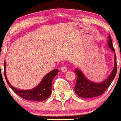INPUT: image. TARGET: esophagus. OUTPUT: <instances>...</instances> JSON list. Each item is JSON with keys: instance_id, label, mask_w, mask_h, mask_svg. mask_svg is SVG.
Wrapping results in <instances>:
<instances>
[{"instance_id": "34e87169", "label": "esophagus", "mask_w": 121, "mask_h": 121, "mask_svg": "<svg viewBox=\"0 0 121 121\" xmlns=\"http://www.w3.org/2000/svg\"><path fill=\"white\" fill-rule=\"evenodd\" d=\"M61 71H62L63 72H66V71H67L66 68L65 67V66H62V67L61 68Z\"/></svg>"}]
</instances>
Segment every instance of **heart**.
<instances>
[{
	"label": "heart",
	"instance_id": "b5f03b06",
	"mask_svg": "<svg viewBox=\"0 0 121 121\" xmlns=\"http://www.w3.org/2000/svg\"><path fill=\"white\" fill-rule=\"evenodd\" d=\"M48 62H50V60H48Z\"/></svg>",
	"mask_w": 121,
	"mask_h": 121
}]
</instances>
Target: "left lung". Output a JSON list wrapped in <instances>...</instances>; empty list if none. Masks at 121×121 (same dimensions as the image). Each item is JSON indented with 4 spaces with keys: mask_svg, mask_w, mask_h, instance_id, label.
Masks as SVG:
<instances>
[{
    "mask_svg": "<svg viewBox=\"0 0 121 121\" xmlns=\"http://www.w3.org/2000/svg\"><path fill=\"white\" fill-rule=\"evenodd\" d=\"M108 46L115 53L114 68L108 78L102 82H94L90 81L84 76L81 70L76 68L75 72L77 75V82L74 87L75 92L80 97L82 98H91L99 96L104 93L106 90L108 88L112 81L114 80L117 72V56L113 48L110 35L108 37Z\"/></svg>",
    "mask_w": 121,
    "mask_h": 121,
    "instance_id": "1",
    "label": "left lung"
}]
</instances>
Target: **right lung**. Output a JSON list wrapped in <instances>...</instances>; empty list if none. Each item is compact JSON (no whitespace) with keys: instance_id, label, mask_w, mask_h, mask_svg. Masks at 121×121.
<instances>
[{"instance_id":"right-lung-1","label":"right lung","mask_w":121,"mask_h":121,"mask_svg":"<svg viewBox=\"0 0 121 121\" xmlns=\"http://www.w3.org/2000/svg\"><path fill=\"white\" fill-rule=\"evenodd\" d=\"M6 62H4V74L6 81L8 86L11 87V89L19 96L24 99L28 100L41 102L48 99L52 93V81L55 76L58 73V69H55L47 73L42 79L41 82L35 88L28 90H21L15 88L9 83L6 75Z\"/></svg>"}]
</instances>
